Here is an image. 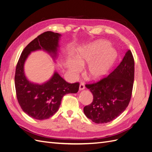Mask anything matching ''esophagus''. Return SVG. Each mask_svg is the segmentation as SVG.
I'll return each instance as SVG.
<instances>
[{
    "instance_id": "1",
    "label": "esophagus",
    "mask_w": 152,
    "mask_h": 152,
    "mask_svg": "<svg viewBox=\"0 0 152 152\" xmlns=\"http://www.w3.org/2000/svg\"><path fill=\"white\" fill-rule=\"evenodd\" d=\"M85 89V86L83 83H80V86H79V90L82 91V90H84Z\"/></svg>"
}]
</instances>
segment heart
<instances>
[{
    "mask_svg": "<svg viewBox=\"0 0 152 152\" xmlns=\"http://www.w3.org/2000/svg\"><path fill=\"white\" fill-rule=\"evenodd\" d=\"M116 58L115 50L108 41L99 40L78 49L75 59H69L67 66L72 74L75 75L80 71L82 66L89 64L86 75L89 79L97 80L107 75Z\"/></svg>",
    "mask_w": 152,
    "mask_h": 152,
    "instance_id": "1",
    "label": "heart"
}]
</instances>
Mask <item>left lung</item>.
<instances>
[{
  "mask_svg": "<svg viewBox=\"0 0 152 152\" xmlns=\"http://www.w3.org/2000/svg\"><path fill=\"white\" fill-rule=\"evenodd\" d=\"M134 78V61L130 50L115 70L96 83L86 84L93 101L84 108L86 116L96 124L111 122L130 102Z\"/></svg>",
  "mask_w": 152,
  "mask_h": 152,
  "instance_id": "1",
  "label": "left lung"
}]
</instances>
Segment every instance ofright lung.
<instances>
[{"mask_svg": "<svg viewBox=\"0 0 152 152\" xmlns=\"http://www.w3.org/2000/svg\"><path fill=\"white\" fill-rule=\"evenodd\" d=\"M61 36L50 31L40 34L26 45L17 63L15 82L18 102L23 111L37 120L52 117L58 110L64 96L79 91V82L68 83L56 72L42 84L30 82L25 74V63L31 52L43 50L56 59Z\"/></svg>", "mask_w": 152, "mask_h": 152, "instance_id": "right-lung-1", "label": "right lung"}]
</instances>
